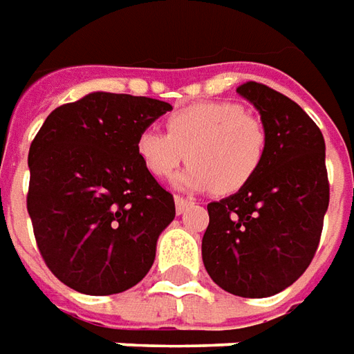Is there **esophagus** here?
I'll return each instance as SVG.
<instances>
[{"label": "esophagus", "mask_w": 354, "mask_h": 354, "mask_svg": "<svg viewBox=\"0 0 354 354\" xmlns=\"http://www.w3.org/2000/svg\"><path fill=\"white\" fill-rule=\"evenodd\" d=\"M192 204H194L192 201H187V198H183V196H175V209H177V214H179V216L191 208Z\"/></svg>", "instance_id": "esophagus-1"}]
</instances>
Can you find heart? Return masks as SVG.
<instances>
[{
  "label": "heart",
  "instance_id": "obj_1",
  "mask_svg": "<svg viewBox=\"0 0 354 354\" xmlns=\"http://www.w3.org/2000/svg\"><path fill=\"white\" fill-rule=\"evenodd\" d=\"M167 135L140 131L136 158L158 179H169L185 160L191 165L177 177L187 191L235 194L260 171L268 152L264 123L235 102H201L167 117Z\"/></svg>",
  "mask_w": 354,
  "mask_h": 354
}]
</instances>
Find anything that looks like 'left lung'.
<instances>
[{
	"label": "left lung",
	"mask_w": 354,
	"mask_h": 354,
	"mask_svg": "<svg viewBox=\"0 0 354 354\" xmlns=\"http://www.w3.org/2000/svg\"><path fill=\"white\" fill-rule=\"evenodd\" d=\"M268 131L256 177L209 202L202 262L223 291L264 299L293 285L314 258L330 204L326 142L303 107L260 82L237 88Z\"/></svg>",
	"instance_id": "1"
}]
</instances>
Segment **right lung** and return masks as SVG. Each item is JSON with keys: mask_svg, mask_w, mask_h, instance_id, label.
<instances>
[{"mask_svg": "<svg viewBox=\"0 0 354 354\" xmlns=\"http://www.w3.org/2000/svg\"><path fill=\"white\" fill-rule=\"evenodd\" d=\"M171 109L90 92L53 109L32 140L26 208L44 262L71 289L123 293L150 272L175 202L136 158L135 140Z\"/></svg>", "mask_w": 354, "mask_h": 354, "instance_id": "obj_1", "label": "right lung"}]
</instances>
